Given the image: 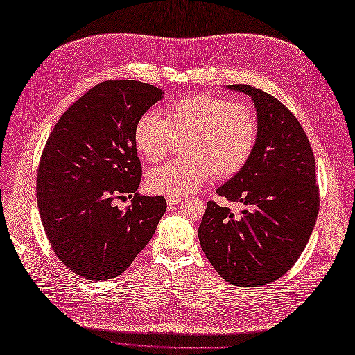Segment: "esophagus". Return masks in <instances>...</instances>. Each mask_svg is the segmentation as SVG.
Wrapping results in <instances>:
<instances>
[{"mask_svg": "<svg viewBox=\"0 0 355 355\" xmlns=\"http://www.w3.org/2000/svg\"><path fill=\"white\" fill-rule=\"evenodd\" d=\"M182 199H183L182 196H173V195H167V196H166V202H167L168 207H173V205L179 204V202H180Z\"/></svg>", "mask_w": 355, "mask_h": 355, "instance_id": "34e87169", "label": "esophagus"}]
</instances>
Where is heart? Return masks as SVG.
<instances>
[{"mask_svg": "<svg viewBox=\"0 0 355 355\" xmlns=\"http://www.w3.org/2000/svg\"><path fill=\"white\" fill-rule=\"evenodd\" d=\"M259 137L257 114L251 105L199 92L179 98L163 110L143 114L134 125V143L148 162L164 159L183 140L182 155L150 171L151 192L184 196L195 192L211 175L227 179L248 163Z\"/></svg>", "mask_w": 355, "mask_h": 355, "instance_id": "1", "label": "heart"}]
</instances>
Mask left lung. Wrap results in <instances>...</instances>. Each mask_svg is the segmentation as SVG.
I'll use <instances>...</instances> for the list:
<instances>
[{
  "label": "left lung",
  "instance_id": "1",
  "mask_svg": "<svg viewBox=\"0 0 355 355\" xmlns=\"http://www.w3.org/2000/svg\"><path fill=\"white\" fill-rule=\"evenodd\" d=\"M227 88L251 96L259 120L248 163L216 189L245 209L235 216L209 200L198 237L219 276L257 288L292 268L309 241L319 211L315 157L300 123L279 99L244 83Z\"/></svg>",
  "mask_w": 355,
  "mask_h": 355
}]
</instances>
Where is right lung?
Returning a JSON list of instances; mask_svg holds the SVG:
<instances>
[{"mask_svg": "<svg viewBox=\"0 0 355 355\" xmlns=\"http://www.w3.org/2000/svg\"><path fill=\"white\" fill-rule=\"evenodd\" d=\"M163 94L139 80L101 82L66 110L44 146L40 218L55 254L78 276H120L166 212L163 196L137 193L141 163L134 143V125ZM124 194L132 205L123 211L112 202Z\"/></svg>", "mask_w": 355, "mask_h": 355, "instance_id": "1", "label": "right lung"}]
</instances>
